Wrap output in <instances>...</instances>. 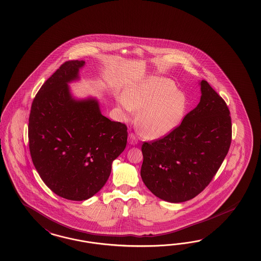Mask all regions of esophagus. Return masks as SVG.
<instances>
[{"mask_svg": "<svg viewBox=\"0 0 261 261\" xmlns=\"http://www.w3.org/2000/svg\"><path fill=\"white\" fill-rule=\"evenodd\" d=\"M128 142L131 145H135V144L138 143V140L136 139V137H135V135L133 133H131V134H129V136H128Z\"/></svg>", "mask_w": 261, "mask_h": 261, "instance_id": "obj_1", "label": "esophagus"}]
</instances>
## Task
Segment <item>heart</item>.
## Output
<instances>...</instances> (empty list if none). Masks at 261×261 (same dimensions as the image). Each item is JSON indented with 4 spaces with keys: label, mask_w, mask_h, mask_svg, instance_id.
<instances>
[{
    "label": "heart",
    "mask_w": 261,
    "mask_h": 261,
    "mask_svg": "<svg viewBox=\"0 0 261 261\" xmlns=\"http://www.w3.org/2000/svg\"><path fill=\"white\" fill-rule=\"evenodd\" d=\"M128 117L138 112L137 124L147 139H159L178 126L186 115L187 96L170 79L156 77L127 93L122 102Z\"/></svg>",
    "instance_id": "b5f03b06"
}]
</instances>
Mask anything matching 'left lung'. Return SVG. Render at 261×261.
<instances>
[{"mask_svg":"<svg viewBox=\"0 0 261 261\" xmlns=\"http://www.w3.org/2000/svg\"><path fill=\"white\" fill-rule=\"evenodd\" d=\"M201 100L182 122L160 139L142 145L141 176L157 197L181 203L212 182L231 142V119L225 100L201 81Z\"/></svg>","mask_w":261,"mask_h":261,"instance_id":"left-lung-1","label":"left lung"}]
</instances>
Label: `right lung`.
Instances as JSON below:
<instances>
[{
    "instance_id": "obj_1",
    "label": "right lung",
    "mask_w": 261,
    "mask_h": 261,
    "mask_svg": "<svg viewBox=\"0 0 261 261\" xmlns=\"http://www.w3.org/2000/svg\"><path fill=\"white\" fill-rule=\"evenodd\" d=\"M84 61L70 60L40 88L29 119L32 163L60 197L83 201L102 189L112 163L124 150L127 126L101 115L95 99L74 100L68 83Z\"/></svg>"
}]
</instances>
